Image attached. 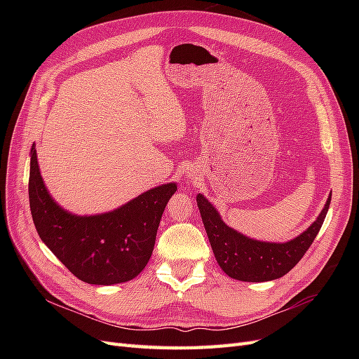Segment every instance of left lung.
Returning a JSON list of instances; mask_svg holds the SVG:
<instances>
[{"label": "left lung", "mask_w": 359, "mask_h": 359, "mask_svg": "<svg viewBox=\"0 0 359 359\" xmlns=\"http://www.w3.org/2000/svg\"><path fill=\"white\" fill-rule=\"evenodd\" d=\"M196 202L217 264L231 278L259 283L283 277L299 262L320 231L331 194L318 219L286 243L260 241L238 232L223 222L220 212L202 193L196 196Z\"/></svg>", "instance_id": "8db88e82"}]
</instances>
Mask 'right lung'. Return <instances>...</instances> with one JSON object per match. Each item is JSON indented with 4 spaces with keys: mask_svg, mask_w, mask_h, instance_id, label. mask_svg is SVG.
Segmentation results:
<instances>
[{
    "mask_svg": "<svg viewBox=\"0 0 359 359\" xmlns=\"http://www.w3.org/2000/svg\"><path fill=\"white\" fill-rule=\"evenodd\" d=\"M175 191L177 182H166L115 210L78 215L52 198L41 178L36 144L29 151V208L40 240L72 274L90 285L126 283L142 273Z\"/></svg>",
    "mask_w": 359,
    "mask_h": 359,
    "instance_id": "add662e5",
    "label": "right lung"
}]
</instances>
